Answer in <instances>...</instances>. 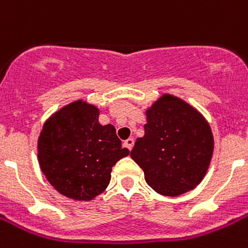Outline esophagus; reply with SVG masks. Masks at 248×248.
<instances>
[{
	"mask_svg": "<svg viewBox=\"0 0 248 248\" xmlns=\"http://www.w3.org/2000/svg\"><path fill=\"white\" fill-rule=\"evenodd\" d=\"M134 143H135V141H134V139H131V138H130V139L124 140V147H126V148H127L128 151H131L132 147H134Z\"/></svg>",
	"mask_w": 248,
	"mask_h": 248,
	"instance_id": "obj_1",
	"label": "esophagus"
}]
</instances>
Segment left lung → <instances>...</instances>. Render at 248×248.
Returning <instances> with one entry per match:
<instances>
[{"label": "left lung", "mask_w": 248, "mask_h": 248, "mask_svg": "<svg viewBox=\"0 0 248 248\" xmlns=\"http://www.w3.org/2000/svg\"><path fill=\"white\" fill-rule=\"evenodd\" d=\"M144 131L131 158L143 169L147 184L170 197L196 188L214 151V136L204 117L188 103L166 93L147 110Z\"/></svg>", "instance_id": "left-lung-1"}]
</instances>
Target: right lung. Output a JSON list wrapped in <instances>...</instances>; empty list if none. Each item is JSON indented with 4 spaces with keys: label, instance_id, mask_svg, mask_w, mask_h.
<instances>
[{
    "label": "right lung",
    "instance_id": "obj_1",
    "mask_svg": "<svg viewBox=\"0 0 248 248\" xmlns=\"http://www.w3.org/2000/svg\"><path fill=\"white\" fill-rule=\"evenodd\" d=\"M112 124H99V110L78 100L56 112L38 138V162L59 193L89 201L104 192L117 161L128 155Z\"/></svg>",
    "mask_w": 248,
    "mask_h": 248
}]
</instances>
